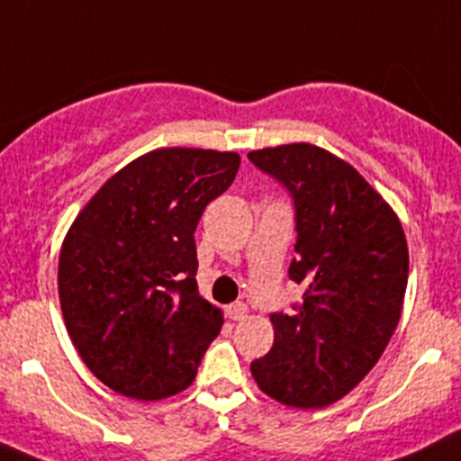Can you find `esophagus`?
<instances>
[{"instance_id":"34e87169","label":"esophagus","mask_w":461,"mask_h":461,"mask_svg":"<svg viewBox=\"0 0 461 461\" xmlns=\"http://www.w3.org/2000/svg\"><path fill=\"white\" fill-rule=\"evenodd\" d=\"M247 314L249 308L244 303H233L226 308V317L230 319V321H242V319H247Z\"/></svg>"}]
</instances>
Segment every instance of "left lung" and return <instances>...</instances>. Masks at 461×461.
Here are the masks:
<instances>
[{
    "instance_id": "left-lung-1",
    "label": "left lung",
    "mask_w": 461,
    "mask_h": 461,
    "mask_svg": "<svg viewBox=\"0 0 461 461\" xmlns=\"http://www.w3.org/2000/svg\"><path fill=\"white\" fill-rule=\"evenodd\" d=\"M249 160L292 194L289 278L305 287L294 312L271 314L274 346L251 374L283 405L317 410L346 396L387 348L405 299L407 240L387 201L326 149L283 144Z\"/></svg>"
}]
</instances>
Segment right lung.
<instances>
[{"mask_svg":"<svg viewBox=\"0 0 461 461\" xmlns=\"http://www.w3.org/2000/svg\"><path fill=\"white\" fill-rule=\"evenodd\" d=\"M238 167L233 151L156 149L74 219L59 260L60 310L86 366L113 392L160 401L194 380L223 323L196 287L194 230Z\"/></svg>","mask_w":461,"mask_h":461,"instance_id":"1","label":"right lung"}]
</instances>
